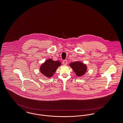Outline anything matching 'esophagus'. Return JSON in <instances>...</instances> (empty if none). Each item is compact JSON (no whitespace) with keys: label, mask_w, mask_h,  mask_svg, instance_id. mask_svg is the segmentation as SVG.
Segmentation results:
<instances>
[{"label":"esophagus","mask_w":123,"mask_h":123,"mask_svg":"<svg viewBox=\"0 0 123 123\" xmlns=\"http://www.w3.org/2000/svg\"><path fill=\"white\" fill-rule=\"evenodd\" d=\"M63 64L64 65H67V64H68V62H67V61L66 60H64L63 61Z\"/></svg>","instance_id":"obj_1"}]
</instances>
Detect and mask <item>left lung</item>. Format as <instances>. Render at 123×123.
Wrapping results in <instances>:
<instances>
[{
    "label": "left lung",
    "instance_id": "left-lung-1",
    "mask_svg": "<svg viewBox=\"0 0 123 123\" xmlns=\"http://www.w3.org/2000/svg\"><path fill=\"white\" fill-rule=\"evenodd\" d=\"M69 66L78 77L84 75L87 70L86 65L79 61L72 62L69 64Z\"/></svg>",
    "mask_w": 123,
    "mask_h": 123
}]
</instances>
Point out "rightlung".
Here are the masks:
<instances>
[{
	"label": "right lung",
	"mask_w": 123,
	"mask_h": 123,
	"mask_svg": "<svg viewBox=\"0 0 123 123\" xmlns=\"http://www.w3.org/2000/svg\"><path fill=\"white\" fill-rule=\"evenodd\" d=\"M61 65L59 61H54L49 58L43 63L40 67V71L47 78H51L56 72L57 68Z\"/></svg>",
	"instance_id": "1"
}]
</instances>
